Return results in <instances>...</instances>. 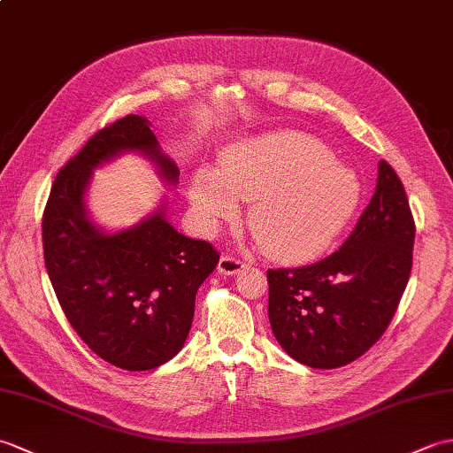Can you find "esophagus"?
Here are the masks:
<instances>
[{"instance_id": "esophagus-1", "label": "esophagus", "mask_w": 453, "mask_h": 453, "mask_svg": "<svg viewBox=\"0 0 453 453\" xmlns=\"http://www.w3.org/2000/svg\"><path fill=\"white\" fill-rule=\"evenodd\" d=\"M243 268H245V262L235 258V257H231V255H224L218 262V272L226 276H235Z\"/></svg>"}]
</instances>
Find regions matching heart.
<instances>
[{
  "label": "heart",
  "mask_w": 453,
  "mask_h": 453,
  "mask_svg": "<svg viewBox=\"0 0 453 453\" xmlns=\"http://www.w3.org/2000/svg\"><path fill=\"white\" fill-rule=\"evenodd\" d=\"M237 198L250 203L249 227L270 258L307 262L349 226L363 183L314 136L283 131L231 146L218 173L193 175L191 201L208 229L237 216Z\"/></svg>",
  "instance_id": "1"
}]
</instances>
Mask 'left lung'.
Returning a JSON list of instances; mask_svg holds the SVG:
<instances>
[{
	"label": "left lung",
	"mask_w": 453,
	"mask_h": 453,
	"mask_svg": "<svg viewBox=\"0 0 453 453\" xmlns=\"http://www.w3.org/2000/svg\"><path fill=\"white\" fill-rule=\"evenodd\" d=\"M413 241L405 188L382 160L371 203L338 250L311 266L268 270L278 343L312 369L359 359L394 319L411 274Z\"/></svg>",
	"instance_id": "obj_1"
}]
</instances>
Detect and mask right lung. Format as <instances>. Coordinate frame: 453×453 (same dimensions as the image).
<instances>
[{
    "label": "right lung",
    "mask_w": 453,
    "mask_h": 453,
    "mask_svg": "<svg viewBox=\"0 0 453 453\" xmlns=\"http://www.w3.org/2000/svg\"><path fill=\"white\" fill-rule=\"evenodd\" d=\"M150 125L127 115L94 134L56 175L42 218L46 270L63 312L94 353L125 371L156 369L181 351L196 291L219 260L212 245L167 222L165 198L131 227L108 231L92 222L94 170L121 154H141L162 181H179Z\"/></svg>",
    "instance_id": "obj_1"
}]
</instances>
